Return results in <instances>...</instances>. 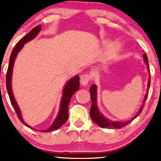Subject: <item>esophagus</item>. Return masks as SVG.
Wrapping results in <instances>:
<instances>
[{
    "label": "esophagus",
    "mask_w": 161,
    "mask_h": 161,
    "mask_svg": "<svg viewBox=\"0 0 161 161\" xmlns=\"http://www.w3.org/2000/svg\"><path fill=\"white\" fill-rule=\"evenodd\" d=\"M91 75L88 74H84L80 76V83L82 85L85 86L89 83V81L91 80Z\"/></svg>",
    "instance_id": "esophagus-1"
}]
</instances>
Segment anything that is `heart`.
<instances>
[{
    "label": "heart",
    "instance_id": "1",
    "mask_svg": "<svg viewBox=\"0 0 161 161\" xmlns=\"http://www.w3.org/2000/svg\"><path fill=\"white\" fill-rule=\"evenodd\" d=\"M119 50V45L117 44H113L111 47H110V48L109 49L108 52V57L109 58H113L114 56L116 54V53L117 52V51Z\"/></svg>",
    "mask_w": 161,
    "mask_h": 161
}]
</instances>
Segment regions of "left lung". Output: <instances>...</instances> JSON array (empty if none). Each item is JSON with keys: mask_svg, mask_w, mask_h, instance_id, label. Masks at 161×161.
I'll list each match as a JSON object with an SVG mask.
<instances>
[{"mask_svg": "<svg viewBox=\"0 0 161 161\" xmlns=\"http://www.w3.org/2000/svg\"><path fill=\"white\" fill-rule=\"evenodd\" d=\"M143 60H144V62L146 63L148 70L150 71L149 64H148V59L146 53H144V54L143 55ZM150 77L149 78V81H148V85H147L148 90H149L150 88ZM90 94H91V102H92V103H91V107L90 116H91L92 120L95 123V124H97L98 126H100L101 127H103V128H113V129H120V128H122V127H125V126H127V124H130V123L132 121L134 118H136L138 115H140V114H141V111H142L143 106H144V103L147 100V97L148 96V92H147V94L146 96H145L144 100H143L142 106H141V108H140L139 111L137 112V114H136L134 116L132 119H130V120H127V121H125V122H114V121H111V120H108V119H107L106 117H103V116L101 114V112L99 111V110H98L97 105V87L95 84H93V85L91 87V88H90Z\"/></svg>", "mask_w": 161, "mask_h": 161, "instance_id": "1", "label": "left lung"}]
</instances>
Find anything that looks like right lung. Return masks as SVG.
Instances as JSON below:
<instances>
[{"mask_svg": "<svg viewBox=\"0 0 161 161\" xmlns=\"http://www.w3.org/2000/svg\"><path fill=\"white\" fill-rule=\"evenodd\" d=\"M41 29V25H38L37 26V27H34V28H33L27 35H25V37H22V38L18 41V44L15 45L11 52V57H10L9 65H8V70H7L6 75V87L8 95H9L10 101H11L12 105H13L15 111H16L17 115H18V118L20 119V121L23 123L25 126H27V127H30V128L31 129H33L32 127H31V126L27 125V124L24 121L23 119H22L20 110V109H19L18 104H17V102L15 101L14 97L13 96V93H12L11 89V76L12 70H13L14 63L15 58H16L18 52L20 51V49L23 47L24 44H25V43L28 42V41H30L31 40L34 38V37L37 36V34L40 32ZM79 87H80L79 76H75V77H73L72 79H70V80L67 82V84L65 85V87L64 88L63 97H62L61 102H60L59 114H58V117L55 119L54 122L53 123L52 125H51L48 129L43 130V132H51V131L56 130H58L59 127H61V126L67 121V120L68 119V104L70 101V98H71L72 95H73L76 91H78Z\"/></svg>", "mask_w": 161, "mask_h": 161, "instance_id": "obj_1", "label": "right lung"}]
</instances>
